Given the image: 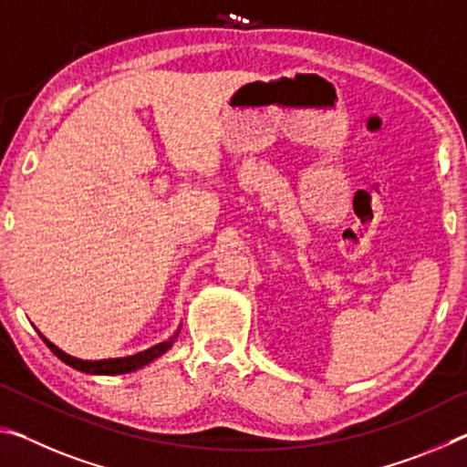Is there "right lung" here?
Returning <instances> with one entry per match:
<instances>
[{
  "label": "right lung",
  "instance_id": "add662e5",
  "mask_svg": "<svg viewBox=\"0 0 467 467\" xmlns=\"http://www.w3.org/2000/svg\"><path fill=\"white\" fill-rule=\"evenodd\" d=\"M179 336V329L177 334H172L167 342H161L152 348H148L144 352H138L133 354V357H125V358H107V360H80V358H74L66 354L63 350H59L57 346L51 344L49 339L43 337V342L49 346V350L57 357L59 360L66 362L76 370H82V373H88V375H123V373H131V370H138L141 367H146L148 362H152L154 358L162 357L164 352L169 350V348L175 344V339Z\"/></svg>",
  "mask_w": 467,
  "mask_h": 467
}]
</instances>
